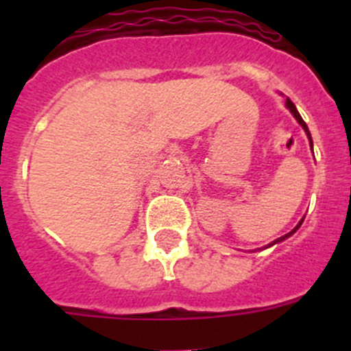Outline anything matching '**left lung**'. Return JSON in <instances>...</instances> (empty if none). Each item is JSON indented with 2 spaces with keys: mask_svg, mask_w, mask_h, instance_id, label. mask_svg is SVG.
Returning <instances> with one entry per match:
<instances>
[{
  "mask_svg": "<svg viewBox=\"0 0 351 351\" xmlns=\"http://www.w3.org/2000/svg\"><path fill=\"white\" fill-rule=\"evenodd\" d=\"M285 107H287L288 110H290V112H291V116L295 117V119H297V123H299V125L302 126V130H304V132H306V135H308V138H309V145H311V149H313V138H311V133H309V130H308V125H306V123H304V119H302V117H300L299 110H297V107H295V105H293V101H291L290 98H285ZM302 221H304V218L300 219L299 223H297V226H295V228H293V230H291V232H288V234H285L283 237H280V239H276V241H272V243L269 244V246H265V247H271V246H274V244L281 243V241H285V239H288V237H290V235H293V234H295V232L299 230V228H300V225H302Z\"/></svg>",
  "mask_w": 351,
  "mask_h": 351,
  "instance_id": "left-lung-1",
  "label": "left lung"
}]
</instances>
